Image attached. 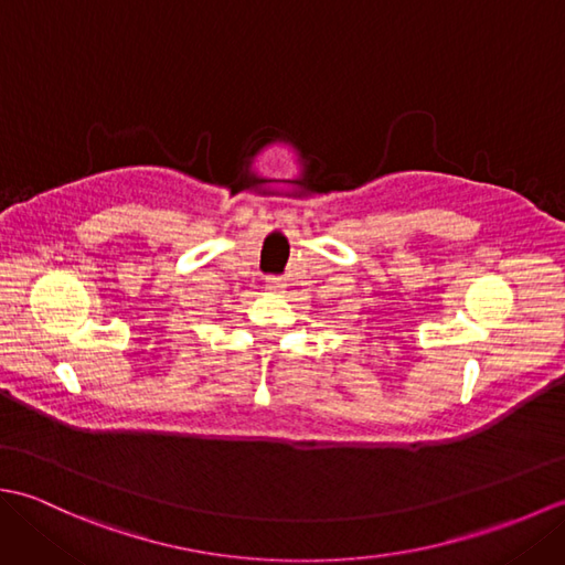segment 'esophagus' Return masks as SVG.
Wrapping results in <instances>:
<instances>
[{
  "label": "esophagus",
  "mask_w": 565,
  "mask_h": 565,
  "mask_svg": "<svg viewBox=\"0 0 565 565\" xmlns=\"http://www.w3.org/2000/svg\"><path fill=\"white\" fill-rule=\"evenodd\" d=\"M267 289L274 291V294H279V291L286 289V284L281 279H267Z\"/></svg>",
  "instance_id": "obj_1"
}]
</instances>
